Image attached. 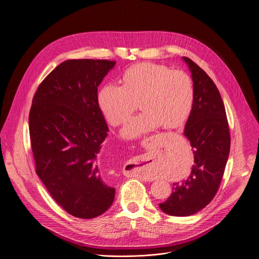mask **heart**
<instances>
[{
	"label": "heart",
	"mask_w": 259,
	"mask_h": 259,
	"mask_svg": "<svg viewBox=\"0 0 259 259\" xmlns=\"http://www.w3.org/2000/svg\"><path fill=\"white\" fill-rule=\"evenodd\" d=\"M194 83L189 74L156 63H139L123 73L122 85L105 84L98 104L106 121L122 125L136 109L143 111L125 125L122 134L135 138L155 130L184 125L193 109Z\"/></svg>",
	"instance_id": "1"
}]
</instances>
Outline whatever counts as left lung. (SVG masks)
I'll use <instances>...</instances> for the list:
<instances>
[{
  "mask_svg": "<svg viewBox=\"0 0 259 259\" xmlns=\"http://www.w3.org/2000/svg\"><path fill=\"white\" fill-rule=\"evenodd\" d=\"M189 66L195 97L184 134L194 153L191 175L176 183L166 201L159 204L165 214L190 216L213 199L225 170L230 149V133L223 100L210 77L192 60L183 57Z\"/></svg>",
  "mask_w": 259,
  "mask_h": 259,
  "instance_id": "left-lung-1",
  "label": "left lung"
}]
</instances>
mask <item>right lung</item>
Wrapping results in <instances>:
<instances>
[{
  "label": "right lung",
  "instance_id": "1",
  "mask_svg": "<svg viewBox=\"0 0 259 259\" xmlns=\"http://www.w3.org/2000/svg\"><path fill=\"white\" fill-rule=\"evenodd\" d=\"M115 65L108 60H68L39 84L29 114L36 174L68 214L91 219L114 199L101 177L99 153L107 125L98 85Z\"/></svg>",
  "mask_w": 259,
  "mask_h": 259
}]
</instances>
